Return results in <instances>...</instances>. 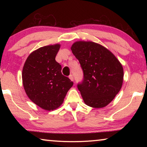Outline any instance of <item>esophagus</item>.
Wrapping results in <instances>:
<instances>
[{"label":"esophagus","instance_id":"34e87169","mask_svg":"<svg viewBox=\"0 0 147 147\" xmlns=\"http://www.w3.org/2000/svg\"><path fill=\"white\" fill-rule=\"evenodd\" d=\"M69 78L70 80H71V81H74V76H73V75H71H71H69Z\"/></svg>","mask_w":147,"mask_h":147}]
</instances>
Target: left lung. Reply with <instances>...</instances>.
I'll use <instances>...</instances> for the list:
<instances>
[{
    "label": "left lung",
    "mask_w": 147,
    "mask_h": 147,
    "mask_svg": "<svg viewBox=\"0 0 147 147\" xmlns=\"http://www.w3.org/2000/svg\"><path fill=\"white\" fill-rule=\"evenodd\" d=\"M71 49L83 69V82L78 88L84 103L95 108L105 107L122 88V64L110 50L94 42L76 41Z\"/></svg>",
    "instance_id": "8db88e82"
}]
</instances>
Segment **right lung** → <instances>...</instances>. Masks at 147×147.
<instances>
[{"instance_id":"1","label":"right lung","mask_w":147,"mask_h":147,"mask_svg":"<svg viewBox=\"0 0 147 147\" xmlns=\"http://www.w3.org/2000/svg\"><path fill=\"white\" fill-rule=\"evenodd\" d=\"M60 44L40 47L26 59L22 72L24 89L30 100L42 109L51 111L63 104L73 86L61 74V66L55 61Z\"/></svg>"}]
</instances>
